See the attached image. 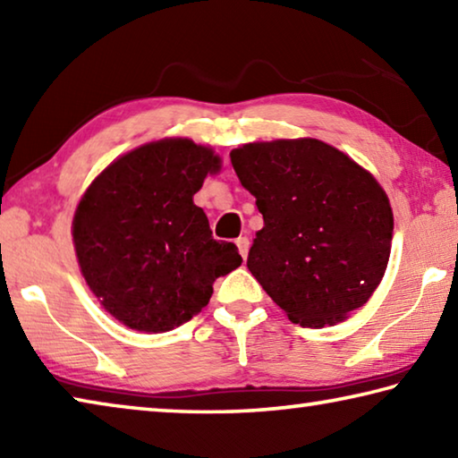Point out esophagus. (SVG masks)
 <instances>
[{"label":"esophagus","mask_w":458,"mask_h":458,"mask_svg":"<svg viewBox=\"0 0 458 458\" xmlns=\"http://www.w3.org/2000/svg\"><path fill=\"white\" fill-rule=\"evenodd\" d=\"M236 246H238L240 254H242V259L246 260V257H248V248H250V240H248L246 236H240V238H236Z\"/></svg>","instance_id":"34e87169"}]
</instances>
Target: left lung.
Returning <instances> with one entry per match:
<instances>
[{
    "mask_svg": "<svg viewBox=\"0 0 458 458\" xmlns=\"http://www.w3.org/2000/svg\"><path fill=\"white\" fill-rule=\"evenodd\" d=\"M230 159L265 220L246 267L289 319L323 327L366 305L394 230L374 175L317 139L248 143Z\"/></svg>",
    "mask_w": 458,
    "mask_h": 458,
    "instance_id": "1",
    "label": "left lung"
}]
</instances>
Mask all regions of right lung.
Wrapping results in <instances>:
<instances>
[{"label":"right lung","instance_id":"add662e5","mask_svg":"<svg viewBox=\"0 0 458 458\" xmlns=\"http://www.w3.org/2000/svg\"><path fill=\"white\" fill-rule=\"evenodd\" d=\"M220 169L190 139L137 147L108 165L76 208L72 238L90 291L131 329L161 333L208 305L214 281L240 267L236 244L214 240L193 204Z\"/></svg>","mask_w":458,"mask_h":458}]
</instances>
